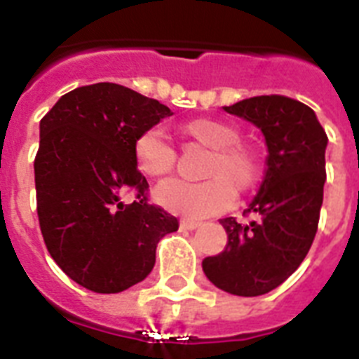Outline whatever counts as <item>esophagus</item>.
<instances>
[{"instance_id":"esophagus-1","label":"esophagus","mask_w":359,"mask_h":359,"mask_svg":"<svg viewBox=\"0 0 359 359\" xmlns=\"http://www.w3.org/2000/svg\"><path fill=\"white\" fill-rule=\"evenodd\" d=\"M201 225V222H197V219H182L180 222V227H184V229H197Z\"/></svg>"}]
</instances>
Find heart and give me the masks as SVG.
Instances as JSON below:
<instances>
[{
    "mask_svg": "<svg viewBox=\"0 0 359 359\" xmlns=\"http://www.w3.org/2000/svg\"><path fill=\"white\" fill-rule=\"evenodd\" d=\"M190 140L212 149L205 182L168 180L158 186L154 196L163 208L186 218H207L227 210L238 194L251 190L261 179V160L251 147L240 143L238 130L216 119H191L182 126ZM137 168L149 177H165L173 171L177 152L162 130H143L134 143Z\"/></svg>",
    "mask_w": 359,
    "mask_h": 359,
    "instance_id": "heart-1",
    "label": "heart"
}]
</instances>
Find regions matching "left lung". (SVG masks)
Listing matches in <instances>:
<instances>
[{
	"label": "left lung",
	"instance_id": "left-lung-1",
	"mask_svg": "<svg viewBox=\"0 0 359 359\" xmlns=\"http://www.w3.org/2000/svg\"><path fill=\"white\" fill-rule=\"evenodd\" d=\"M224 109L261 128L266 169L244 210L255 214L257 222L219 219L227 245L203 259V272L229 294L261 296L300 266L317 235L328 135L309 106L281 95L245 98Z\"/></svg>",
	"mask_w": 359,
	"mask_h": 359
}]
</instances>
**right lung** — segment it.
<instances>
[{
  "label": "right lung",
  "mask_w": 359,
  "mask_h": 359,
  "mask_svg": "<svg viewBox=\"0 0 359 359\" xmlns=\"http://www.w3.org/2000/svg\"><path fill=\"white\" fill-rule=\"evenodd\" d=\"M173 111L117 83L78 87L41 121L35 156L36 212L57 266L81 287L114 294L140 283L158 242L179 222L147 199L134 143ZM138 191L124 205L120 194Z\"/></svg>",
  "instance_id": "1"
}]
</instances>
